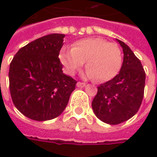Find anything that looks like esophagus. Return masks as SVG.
Instances as JSON below:
<instances>
[{"label":"esophagus","mask_w":157,"mask_h":157,"mask_svg":"<svg viewBox=\"0 0 157 157\" xmlns=\"http://www.w3.org/2000/svg\"><path fill=\"white\" fill-rule=\"evenodd\" d=\"M76 86H78V87H84V86H86V84L85 83H83V82H77V83H76Z\"/></svg>","instance_id":"1"}]
</instances>
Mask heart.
<instances>
[{
	"label": "heart",
	"mask_w": 157,
	"mask_h": 157,
	"mask_svg": "<svg viewBox=\"0 0 157 157\" xmlns=\"http://www.w3.org/2000/svg\"><path fill=\"white\" fill-rule=\"evenodd\" d=\"M59 59L69 75H75L86 60V76L107 82L121 68L122 52L117 44L100 38H89L75 42L72 48H62Z\"/></svg>",
	"instance_id": "obj_1"
}]
</instances>
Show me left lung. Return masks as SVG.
I'll return each instance as SVG.
<instances>
[{
  "label": "left lung",
  "instance_id": "1",
  "mask_svg": "<svg viewBox=\"0 0 157 157\" xmlns=\"http://www.w3.org/2000/svg\"><path fill=\"white\" fill-rule=\"evenodd\" d=\"M124 52L120 71L112 80L101 84L92 102L95 115L109 124L127 121L141 105L145 83V72L141 62L128 45L119 39Z\"/></svg>",
  "mask_w": 157,
  "mask_h": 157
}]
</instances>
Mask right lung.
<instances>
[{"label": "right lung", "instance_id": "obj_1", "mask_svg": "<svg viewBox=\"0 0 157 157\" xmlns=\"http://www.w3.org/2000/svg\"><path fill=\"white\" fill-rule=\"evenodd\" d=\"M65 34L52 33L19 49L9 69L12 102L22 114L46 121L65 110L76 81L63 73L58 58Z\"/></svg>", "mask_w": 157, "mask_h": 157}]
</instances>
